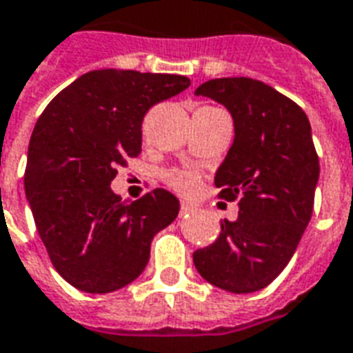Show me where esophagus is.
Masks as SVG:
<instances>
[{"label": "esophagus", "mask_w": 353, "mask_h": 353, "mask_svg": "<svg viewBox=\"0 0 353 353\" xmlns=\"http://www.w3.org/2000/svg\"><path fill=\"white\" fill-rule=\"evenodd\" d=\"M192 210H194V208H192V204H189V202H181V208H179V215L183 217V215L191 214Z\"/></svg>", "instance_id": "obj_1"}]
</instances>
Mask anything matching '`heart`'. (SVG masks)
<instances>
[{"instance_id":"heart-1","label":"heart","mask_w":353,"mask_h":353,"mask_svg":"<svg viewBox=\"0 0 353 353\" xmlns=\"http://www.w3.org/2000/svg\"><path fill=\"white\" fill-rule=\"evenodd\" d=\"M164 181L177 192L191 194L199 189L200 177L192 170H168L164 172Z\"/></svg>"}]
</instances>
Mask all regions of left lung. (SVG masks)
<instances>
[{
  "label": "left lung",
  "instance_id": "obj_1",
  "mask_svg": "<svg viewBox=\"0 0 353 353\" xmlns=\"http://www.w3.org/2000/svg\"><path fill=\"white\" fill-rule=\"evenodd\" d=\"M196 96L219 101L234 119V141L215 187L221 200H238L240 212L192 261L225 291H259L285 268L310 223L319 177L310 123L295 101L250 77L208 81Z\"/></svg>",
  "mask_w": 353,
  "mask_h": 353
}]
</instances>
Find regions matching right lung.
<instances>
[{"label":"right lung","mask_w":353,"mask_h":353,"mask_svg":"<svg viewBox=\"0 0 353 353\" xmlns=\"http://www.w3.org/2000/svg\"><path fill=\"white\" fill-rule=\"evenodd\" d=\"M189 85L185 75L96 70L58 92L37 119L24 187L50 263L73 288L109 293L136 280L153 236L177 217L172 192L124 202L109 185L141 151L147 111Z\"/></svg>","instance_id":"1"}]
</instances>
